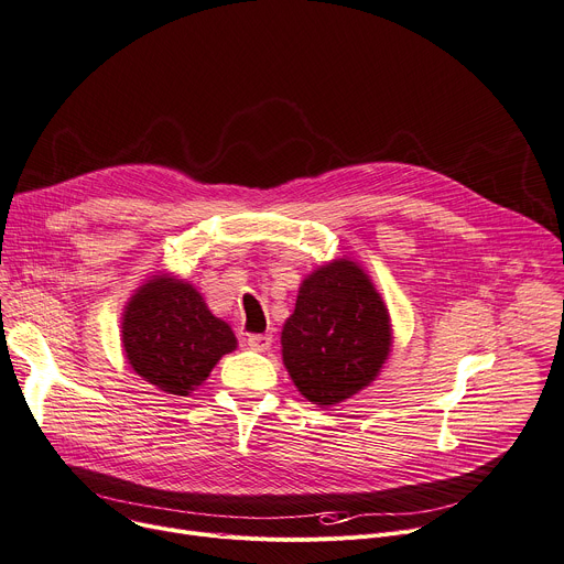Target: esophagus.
I'll return each instance as SVG.
<instances>
[{
  "label": "esophagus",
  "instance_id": "1",
  "mask_svg": "<svg viewBox=\"0 0 564 564\" xmlns=\"http://www.w3.org/2000/svg\"><path fill=\"white\" fill-rule=\"evenodd\" d=\"M247 345L253 351H268L272 347V335L270 333H265V335H249L247 337Z\"/></svg>",
  "mask_w": 564,
  "mask_h": 564
}]
</instances>
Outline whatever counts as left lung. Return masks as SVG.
<instances>
[{
	"label": "left lung",
	"mask_w": 564,
	"mask_h": 564,
	"mask_svg": "<svg viewBox=\"0 0 564 564\" xmlns=\"http://www.w3.org/2000/svg\"><path fill=\"white\" fill-rule=\"evenodd\" d=\"M392 343L381 292L360 262L340 256L299 285L281 330V356L304 399L333 408L377 381Z\"/></svg>",
	"instance_id": "8db88e82"
}]
</instances>
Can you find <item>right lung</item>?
Here are the masks:
<instances>
[{
  "label": "right lung",
  "instance_id": "add662e5",
  "mask_svg": "<svg viewBox=\"0 0 564 564\" xmlns=\"http://www.w3.org/2000/svg\"><path fill=\"white\" fill-rule=\"evenodd\" d=\"M238 349L231 326L202 292L172 272L149 276L122 313V351L142 381L170 397H191L221 356Z\"/></svg>",
  "mask_w": 564,
  "mask_h": 564
}]
</instances>
